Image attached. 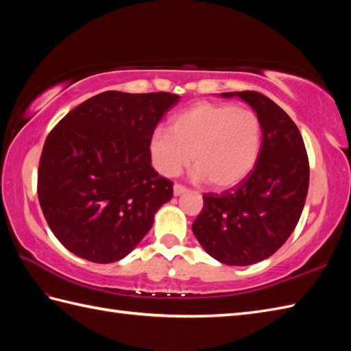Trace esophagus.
Instances as JSON below:
<instances>
[{
	"instance_id": "1",
	"label": "esophagus",
	"mask_w": 351,
	"mask_h": 351,
	"mask_svg": "<svg viewBox=\"0 0 351 351\" xmlns=\"http://www.w3.org/2000/svg\"><path fill=\"white\" fill-rule=\"evenodd\" d=\"M187 190H189V189L185 187V185H182V184H175V185H173L175 196H180V195H182V193H185Z\"/></svg>"
}]
</instances>
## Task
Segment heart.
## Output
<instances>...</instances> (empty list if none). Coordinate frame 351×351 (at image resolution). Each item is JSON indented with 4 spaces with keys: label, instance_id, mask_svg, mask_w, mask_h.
<instances>
[{
    "label": "heart",
    "instance_id": "heart-1",
    "mask_svg": "<svg viewBox=\"0 0 351 351\" xmlns=\"http://www.w3.org/2000/svg\"><path fill=\"white\" fill-rule=\"evenodd\" d=\"M169 130L155 131L151 138L158 171L180 175L193 155L196 180L217 189L240 184L255 167L263 145L258 114L232 104H196L171 119Z\"/></svg>",
    "mask_w": 351,
    "mask_h": 351
}]
</instances>
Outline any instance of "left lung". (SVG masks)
Returning a JSON list of instances; mask_svg holds the SVG:
<instances>
[{
  "label": "left lung",
  "instance_id": "8db88e82",
  "mask_svg": "<svg viewBox=\"0 0 351 351\" xmlns=\"http://www.w3.org/2000/svg\"><path fill=\"white\" fill-rule=\"evenodd\" d=\"M240 96L263 123V145L255 167L221 195L205 193L193 234L208 255L228 265L259 263L293 234L306 202L309 160L302 134L285 111L255 90Z\"/></svg>",
  "mask_w": 351,
  "mask_h": 351
}]
</instances>
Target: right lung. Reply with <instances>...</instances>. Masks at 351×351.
Returning <instances> with one entry per match:
<instances>
[{"instance_id":"obj_1","label":"right lung","mask_w":351,"mask_h":351,"mask_svg":"<svg viewBox=\"0 0 351 351\" xmlns=\"http://www.w3.org/2000/svg\"><path fill=\"white\" fill-rule=\"evenodd\" d=\"M178 99L167 92H104L51 130L37 196L66 249L92 263H116L149 232L173 196V182L151 166V138Z\"/></svg>"}]
</instances>
